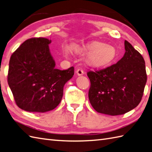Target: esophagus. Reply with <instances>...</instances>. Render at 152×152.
<instances>
[{"mask_svg":"<svg viewBox=\"0 0 152 152\" xmlns=\"http://www.w3.org/2000/svg\"><path fill=\"white\" fill-rule=\"evenodd\" d=\"M77 74L78 75H84V71H83V69H81V68H79V69H77Z\"/></svg>","mask_w":152,"mask_h":152,"instance_id":"obj_1","label":"esophagus"}]
</instances>
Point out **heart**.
<instances>
[{"mask_svg":"<svg viewBox=\"0 0 152 152\" xmlns=\"http://www.w3.org/2000/svg\"><path fill=\"white\" fill-rule=\"evenodd\" d=\"M85 49L90 52L89 58L94 64L104 66L110 63L115 58L116 50L114 47L105 45L102 42H94L86 46ZM64 53L67 56L69 50L67 48L64 49Z\"/></svg>","mask_w":152,"mask_h":152,"instance_id":"1","label":"heart"}]
</instances>
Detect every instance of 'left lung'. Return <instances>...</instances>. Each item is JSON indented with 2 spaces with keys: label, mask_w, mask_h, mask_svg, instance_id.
<instances>
[{
  "label": "left lung",
  "mask_w": 152,
  "mask_h": 152,
  "mask_svg": "<svg viewBox=\"0 0 152 152\" xmlns=\"http://www.w3.org/2000/svg\"><path fill=\"white\" fill-rule=\"evenodd\" d=\"M124 56L116 64L90 71L89 101L97 113L124 114L140 102L147 81L145 62L140 53L125 40Z\"/></svg>",
  "instance_id": "1"
}]
</instances>
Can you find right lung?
Wrapping results in <instances>:
<instances>
[{
	"label": "right lung",
	"mask_w": 152,
	"mask_h": 152,
	"mask_svg": "<svg viewBox=\"0 0 152 152\" xmlns=\"http://www.w3.org/2000/svg\"><path fill=\"white\" fill-rule=\"evenodd\" d=\"M51 40L44 38L26 39L10 57L8 85L15 103L28 112L45 113L58 105L64 86L74 75L72 66L55 68L49 51Z\"/></svg>",
	"instance_id": "obj_1"
}]
</instances>
